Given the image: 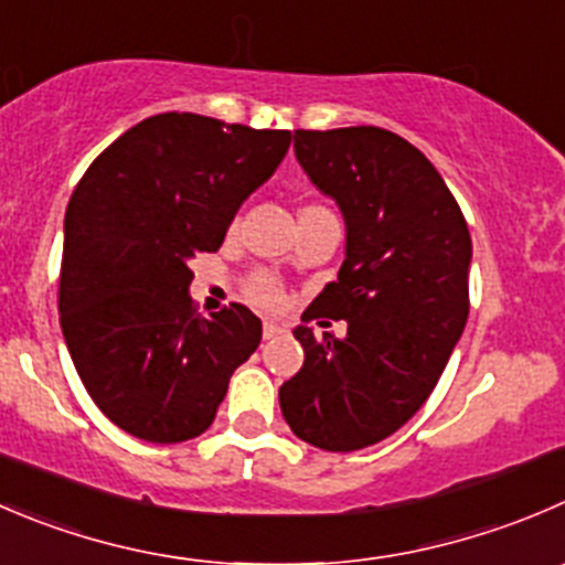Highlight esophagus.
<instances>
[{"mask_svg": "<svg viewBox=\"0 0 565 565\" xmlns=\"http://www.w3.org/2000/svg\"><path fill=\"white\" fill-rule=\"evenodd\" d=\"M284 331H287V328L278 326V322H265V326H262V337H265V339L278 337V333H284Z\"/></svg>", "mask_w": 565, "mask_h": 565, "instance_id": "1", "label": "esophagus"}]
</instances>
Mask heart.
Listing matches in <instances>:
<instances>
[{
  "label": "heart",
  "instance_id": "1",
  "mask_svg": "<svg viewBox=\"0 0 565 565\" xmlns=\"http://www.w3.org/2000/svg\"><path fill=\"white\" fill-rule=\"evenodd\" d=\"M245 295H248V300H254L256 306H262V309H281L284 306V289L273 273H250L248 281H245Z\"/></svg>",
  "mask_w": 565,
  "mask_h": 565
}]
</instances>
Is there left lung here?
Listing matches in <instances>:
<instances>
[{
	"label": "left lung",
	"mask_w": 565,
	"mask_h": 565,
	"mask_svg": "<svg viewBox=\"0 0 565 565\" xmlns=\"http://www.w3.org/2000/svg\"><path fill=\"white\" fill-rule=\"evenodd\" d=\"M295 154L348 223L337 281L303 320H348V337L295 328L306 359L278 399L298 439L353 452L403 428L439 383L469 317L472 237L439 171L394 131L298 129Z\"/></svg>",
	"instance_id": "1"
}]
</instances>
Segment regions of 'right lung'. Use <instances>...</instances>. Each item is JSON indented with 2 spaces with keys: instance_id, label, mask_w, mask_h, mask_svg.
<instances>
[{
  "instance_id": "right-lung-1",
  "label": "right lung",
  "mask_w": 565,
  "mask_h": 565,
  "mask_svg": "<svg viewBox=\"0 0 565 565\" xmlns=\"http://www.w3.org/2000/svg\"><path fill=\"white\" fill-rule=\"evenodd\" d=\"M287 129L193 113L140 120L102 151L65 210L60 326L93 403L154 445L204 434L262 322L188 295L190 259L215 254L239 204L273 177Z\"/></svg>"
}]
</instances>
